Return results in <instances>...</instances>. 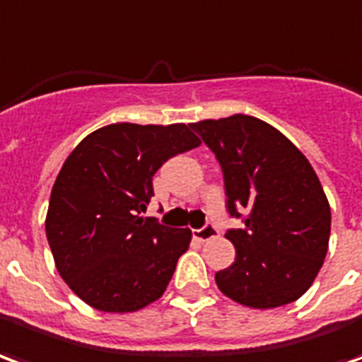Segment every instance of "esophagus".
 <instances>
[{
  "mask_svg": "<svg viewBox=\"0 0 362 362\" xmlns=\"http://www.w3.org/2000/svg\"><path fill=\"white\" fill-rule=\"evenodd\" d=\"M192 235H194V239H199V241H210V239H214V237H218V229L214 228L212 223H206L204 228L200 229H194L192 231Z\"/></svg>",
  "mask_w": 362,
  "mask_h": 362,
  "instance_id": "34e87169",
  "label": "esophagus"
}]
</instances>
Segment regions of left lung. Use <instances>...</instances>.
Returning <instances> with one entry per match:
<instances>
[{"mask_svg": "<svg viewBox=\"0 0 362 362\" xmlns=\"http://www.w3.org/2000/svg\"><path fill=\"white\" fill-rule=\"evenodd\" d=\"M223 171L235 262L216 274L239 305L274 308L313 286L328 252L332 214L320 179L287 136L252 115L191 123Z\"/></svg>", "mask_w": 362, "mask_h": 362, "instance_id": "left-lung-1", "label": "left lung"}]
</instances>
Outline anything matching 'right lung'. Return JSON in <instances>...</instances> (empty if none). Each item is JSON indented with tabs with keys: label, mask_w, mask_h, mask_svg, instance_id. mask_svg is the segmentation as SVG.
Masks as SVG:
<instances>
[{
	"label": "right lung",
	"mask_w": 362,
	"mask_h": 362,
	"mask_svg": "<svg viewBox=\"0 0 362 362\" xmlns=\"http://www.w3.org/2000/svg\"><path fill=\"white\" fill-rule=\"evenodd\" d=\"M185 123H113L76 144L55 179L46 235L55 268L76 297L104 313L160 299L189 249L191 229L144 218L163 162L197 148Z\"/></svg>",
	"instance_id": "obj_1"
}]
</instances>
